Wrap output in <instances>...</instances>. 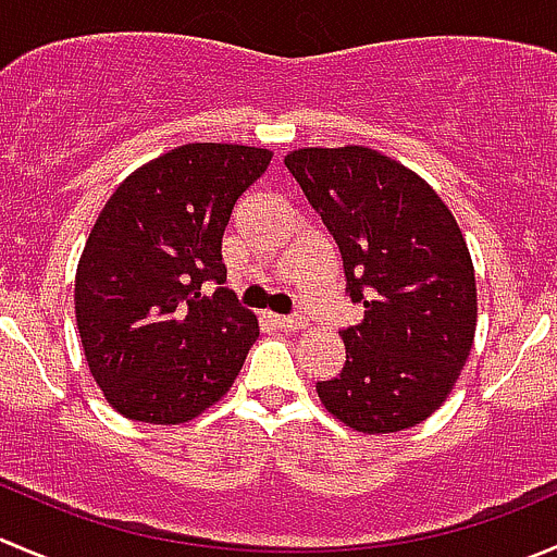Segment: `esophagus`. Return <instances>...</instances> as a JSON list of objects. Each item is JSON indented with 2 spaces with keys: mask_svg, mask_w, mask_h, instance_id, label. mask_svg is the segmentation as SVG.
Wrapping results in <instances>:
<instances>
[{
  "mask_svg": "<svg viewBox=\"0 0 557 557\" xmlns=\"http://www.w3.org/2000/svg\"><path fill=\"white\" fill-rule=\"evenodd\" d=\"M269 321L274 323L277 329H285V332H294V329H305V318L299 315H269Z\"/></svg>",
  "mask_w": 557,
  "mask_h": 557,
  "instance_id": "1",
  "label": "esophagus"
}]
</instances>
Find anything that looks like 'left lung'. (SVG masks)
Listing matches in <instances>:
<instances>
[{
	"label": "left lung",
	"mask_w": 557,
	"mask_h": 557,
	"mask_svg": "<svg viewBox=\"0 0 557 557\" xmlns=\"http://www.w3.org/2000/svg\"><path fill=\"white\" fill-rule=\"evenodd\" d=\"M285 169L343 256L345 294L364 307L339 332L345 364L315 392L359 433L422 424L455 388L476 334V277L438 193L367 147L296 149Z\"/></svg>",
	"instance_id": "1"
}]
</instances>
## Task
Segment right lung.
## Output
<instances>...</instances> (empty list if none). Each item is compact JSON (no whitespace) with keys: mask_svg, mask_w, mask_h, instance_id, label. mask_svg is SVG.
I'll return each mask as SVG.
<instances>
[{"mask_svg":"<svg viewBox=\"0 0 557 557\" xmlns=\"http://www.w3.org/2000/svg\"><path fill=\"white\" fill-rule=\"evenodd\" d=\"M269 163V149L185 144L102 207L75 272V321L91 377L124 419L185 424L239 375L258 318L223 288V234Z\"/></svg>","mask_w":557,"mask_h":557,"instance_id":"right-lung-1","label":"right lung"}]
</instances>
